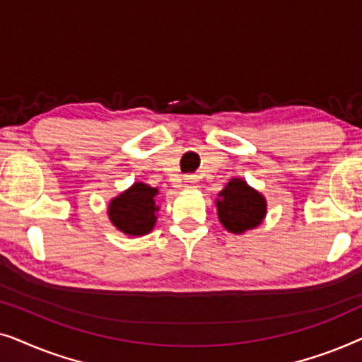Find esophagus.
Segmentation results:
<instances>
[{"label":"esophagus","mask_w":362,"mask_h":362,"mask_svg":"<svg viewBox=\"0 0 362 362\" xmlns=\"http://www.w3.org/2000/svg\"><path fill=\"white\" fill-rule=\"evenodd\" d=\"M182 187H185V189H196V187H197L196 177L194 176H186L185 181H182Z\"/></svg>","instance_id":"obj_1"}]
</instances>
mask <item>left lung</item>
Instances as JSON below:
<instances>
[{
	"mask_svg": "<svg viewBox=\"0 0 362 362\" xmlns=\"http://www.w3.org/2000/svg\"><path fill=\"white\" fill-rule=\"evenodd\" d=\"M216 199L221 224L234 234H244L262 224L267 214L265 197L244 180L232 177Z\"/></svg>",
	"mask_w": 362,
	"mask_h": 362,
	"instance_id": "8db88e82",
	"label": "left lung"
}]
</instances>
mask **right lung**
I'll list each match as a JSON object with an SVG mask.
<instances>
[{
	"mask_svg": "<svg viewBox=\"0 0 362 362\" xmlns=\"http://www.w3.org/2000/svg\"><path fill=\"white\" fill-rule=\"evenodd\" d=\"M156 194V187L135 182L108 204L112 224L127 235H145L151 232L156 224V212L160 211L155 202Z\"/></svg>",
	"mask_w": 362,
	"mask_h": 362,
	"instance_id": "obj_1",
	"label": "right lung"
}]
</instances>
